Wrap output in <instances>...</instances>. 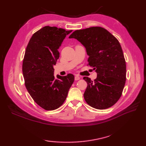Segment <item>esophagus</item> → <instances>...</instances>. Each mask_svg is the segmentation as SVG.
<instances>
[{
    "mask_svg": "<svg viewBox=\"0 0 146 146\" xmlns=\"http://www.w3.org/2000/svg\"><path fill=\"white\" fill-rule=\"evenodd\" d=\"M80 79V77L79 76H78V75L75 76V80H76V81H77V80H79Z\"/></svg>",
    "mask_w": 146,
    "mask_h": 146,
    "instance_id": "esophagus-1",
    "label": "esophagus"
}]
</instances>
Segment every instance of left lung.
I'll return each mask as SVG.
<instances>
[{"mask_svg":"<svg viewBox=\"0 0 146 146\" xmlns=\"http://www.w3.org/2000/svg\"><path fill=\"white\" fill-rule=\"evenodd\" d=\"M69 38L76 39L85 46L88 65L97 73L94 81L83 77L88 84L83 94L86 102L100 110L113 106L122 95L126 80L125 60L119 41L101 27L76 30Z\"/></svg>","mask_w":146,"mask_h":146,"instance_id":"left-lung-1","label":"left lung"}]
</instances>
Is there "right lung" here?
Masks as SVG:
<instances>
[{"label":"right lung","instance_id":"obj_1","mask_svg":"<svg viewBox=\"0 0 146 146\" xmlns=\"http://www.w3.org/2000/svg\"><path fill=\"white\" fill-rule=\"evenodd\" d=\"M72 30L45 26L36 32L27 46L23 62L25 86L36 103L46 110L63 105L75 80L72 74L54 76L58 49Z\"/></svg>","mask_w":146,"mask_h":146}]
</instances>
